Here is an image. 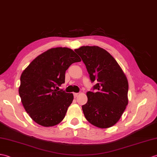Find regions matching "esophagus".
<instances>
[{"instance_id": "34e87169", "label": "esophagus", "mask_w": 157, "mask_h": 157, "mask_svg": "<svg viewBox=\"0 0 157 157\" xmlns=\"http://www.w3.org/2000/svg\"><path fill=\"white\" fill-rule=\"evenodd\" d=\"M78 95H79V93H74V96L75 98H77Z\"/></svg>"}]
</instances>
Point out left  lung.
I'll use <instances>...</instances> for the list:
<instances>
[{"mask_svg":"<svg viewBox=\"0 0 157 157\" xmlns=\"http://www.w3.org/2000/svg\"><path fill=\"white\" fill-rule=\"evenodd\" d=\"M75 52L86 65L92 82L87 101L82 105L86 120L94 126L107 128L118 122L128 105V82L117 61L98 46H82Z\"/></svg>","mask_w":157,"mask_h":157,"instance_id":"8db88e82","label":"left lung"}]
</instances>
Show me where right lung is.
<instances>
[{
    "mask_svg": "<svg viewBox=\"0 0 157 157\" xmlns=\"http://www.w3.org/2000/svg\"><path fill=\"white\" fill-rule=\"evenodd\" d=\"M79 61L72 49L56 47L39 55L22 73L19 89L22 104L38 124L53 126L64 118L74 95L56 89L65 83L68 67Z\"/></svg>",
    "mask_w": 157,
    "mask_h": 157,
    "instance_id": "obj_1",
    "label": "right lung"
}]
</instances>
